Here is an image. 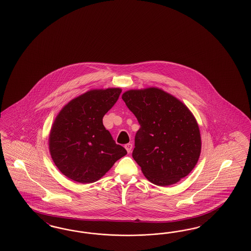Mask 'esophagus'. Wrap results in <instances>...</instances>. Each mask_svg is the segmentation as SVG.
<instances>
[{
    "label": "esophagus",
    "mask_w": 251,
    "mask_h": 251,
    "mask_svg": "<svg viewBox=\"0 0 251 251\" xmlns=\"http://www.w3.org/2000/svg\"><path fill=\"white\" fill-rule=\"evenodd\" d=\"M125 149L127 150V152H131V149H132V145L131 144H127V145H125Z\"/></svg>",
    "instance_id": "obj_1"
}]
</instances>
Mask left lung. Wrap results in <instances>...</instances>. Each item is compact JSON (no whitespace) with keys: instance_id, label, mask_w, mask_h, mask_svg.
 I'll return each instance as SVG.
<instances>
[{"instance_id":"1","label":"left lung","mask_w":251,"mask_h":251,"mask_svg":"<svg viewBox=\"0 0 251 251\" xmlns=\"http://www.w3.org/2000/svg\"><path fill=\"white\" fill-rule=\"evenodd\" d=\"M122 98L141 126L132 157L145 177L165 187L189 175L200 157L201 140L188 106L157 87L131 89Z\"/></svg>"}]
</instances>
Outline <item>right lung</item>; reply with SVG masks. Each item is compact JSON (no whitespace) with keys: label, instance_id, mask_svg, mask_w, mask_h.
Instances as JSON below:
<instances>
[{"label":"right lung","instance_id":"right-lung-1","mask_svg":"<svg viewBox=\"0 0 251 251\" xmlns=\"http://www.w3.org/2000/svg\"><path fill=\"white\" fill-rule=\"evenodd\" d=\"M121 88L93 89L61 108L50 132L49 147L58 169L79 183L98 181L127 151L103 125Z\"/></svg>","mask_w":251,"mask_h":251}]
</instances>
